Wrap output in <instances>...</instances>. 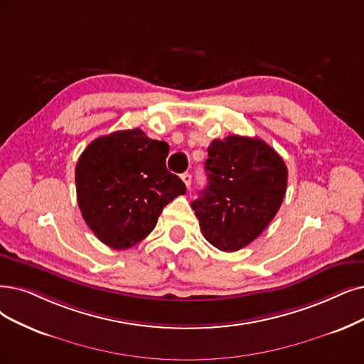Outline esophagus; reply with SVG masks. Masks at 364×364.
Returning a JSON list of instances; mask_svg holds the SVG:
<instances>
[{"label": "esophagus", "instance_id": "obj_1", "mask_svg": "<svg viewBox=\"0 0 364 364\" xmlns=\"http://www.w3.org/2000/svg\"><path fill=\"white\" fill-rule=\"evenodd\" d=\"M181 178H182V181H183V183H185V186H186V188H190V186H191V174H190V173H188V171H186V173H183Z\"/></svg>", "mask_w": 364, "mask_h": 364}]
</instances>
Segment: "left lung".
I'll list each match as a JSON object with an SVG mask.
<instances>
[{
    "label": "left lung",
    "mask_w": 364,
    "mask_h": 364,
    "mask_svg": "<svg viewBox=\"0 0 364 364\" xmlns=\"http://www.w3.org/2000/svg\"><path fill=\"white\" fill-rule=\"evenodd\" d=\"M208 155V186L191 206L210 245L225 252L239 251L278 213L288 170L279 154L257 137L216 139Z\"/></svg>",
    "instance_id": "obj_1"
}]
</instances>
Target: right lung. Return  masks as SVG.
Instances as JSON below:
<instances>
[{"mask_svg": "<svg viewBox=\"0 0 364 364\" xmlns=\"http://www.w3.org/2000/svg\"><path fill=\"white\" fill-rule=\"evenodd\" d=\"M168 144L140 128L88 144L76 164L77 203L85 223L113 250L137 245L155 228L164 206L186 193L167 170Z\"/></svg>", "mask_w": 364, "mask_h": 364, "instance_id": "right-lung-1", "label": "right lung"}]
</instances>
